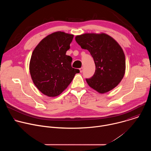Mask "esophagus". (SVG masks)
Here are the masks:
<instances>
[{"label":"esophagus","mask_w":151,"mask_h":151,"mask_svg":"<svg viewBox=\"0 0 151 151\" xmlns=\"http://www.w3.org/2000/svg\"><path fill=\"white\" fill-rule=\"evenodd\" d=\"M79 70H80V72H81V73H82V72H83V68H80V69H79Z\"/></svg>","instance_id":"obj_1"}]
</instances>
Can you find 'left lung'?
<instances>
[{
    "label": "left lung",
    "instance_id": "obj_1",
    "mask_svg": "<svg viewBox=\"0 0 151 151\" xmlns=\"http://www.w3.org/2000/svg\"><path fill=\"white\" fill-rule=\"evenodd\" d=\"M75 40L90 52L95 62L93 76L86 79L90 87L100 94L115 88L124 78L126 67L125 54L118 43L104 33H84Z\"/></svg>",
    "mask_w": 151,
    "mask_h": 151
}]
</instances>
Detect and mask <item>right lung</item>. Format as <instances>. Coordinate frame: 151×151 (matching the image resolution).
Returning a JSON list of instances; mask_svg holds the SVG:
<instances>
[{"label":"right lung","mask_w":151,"mask_h":151,"mask_svg":"<svg viewBox=\"0 0 151 151\" xmlns=\"http://www.w3.org/2000/svg\"><path fill=\"white\" fill-rule=\"evenodd\" d=\"M74 35L54 32L43 39L33 50L30 73L36 88L48 97H56L65 90L79 70L72 68V58L66 54Z\"/></svg>","instance_id":"add662e5"}]
</instances>
